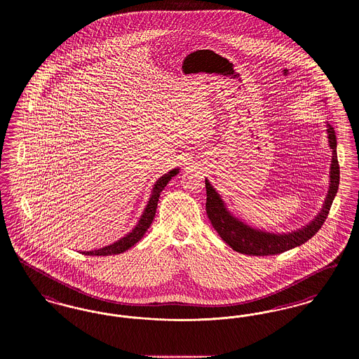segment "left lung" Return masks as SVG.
<instances>
[{
	"label": "left lung",
	"instance_id": "1",
	"mask_svg": "<svg viewBox=\"0 0 359 359\" xmlns=\"http://www.w3.org/2000/svg\"><path fill=\"white\" fill-rule=\"evenodd\" d=\"M327 138L328 145L332 149V158L330 165V186L325 195V203L318 215L306 226L288 231V233H271L257 227H252L248 223L241 221L230 212L222 196L205 179L207 202L205 211L212 227L218 231L221 238L236 252L248 256H274L297 248L312 238L319 229L323 226L332 201L339 187V164L337 156V136L334 128L327 123Z\"/></svg>",
	"mask_w": 359,
	"mask_h": 359
}]
</instances>
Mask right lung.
<instances>
[{
  "mask_svg": "<svg viewBox=\"0 0 359 359\" xmlns=\"http://www.w3.org/2000/svg\"><path fill=\"white\" fill-rule=\"evenodd\" d=\"M179 173V168H173L168 173L163 175L161 177H158L154 183V188H152V194L148 199V203L145 205L138 222L136 226L122 238L103 246L101 249H94L90 252H82V255L86 256H114V255H120L126 250H129L132 246H135L140 239L142 238V236L145 234V231L149 229L151 223L154 221V214H156V208H157V202L160 198L161 191L165 188V186L170 183L173 176H176Z\"/></svg>",
  "mask_w": 359,
  "mask_h": 359,
  "instance_id": "obj_1",
  "label": "right lung"
}]
</instances>
